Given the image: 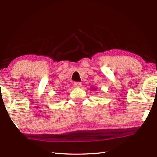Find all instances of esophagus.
<instances>
[{"instance_id": "1", "label": "esophagus", "mask_w": 157, "mask_h": 157, "mask_svg": "<svg viewBox=\"0 0 157 157\" xmlns=\"http://www.w3.org/2000/svg\"><path fill=\"white\" fill-rule=\"evenodd\" d=\"M73 85H74V86H75V87H80L82 86V83H81V82H74Z\"/></svg>"}]
</instances>
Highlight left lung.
Wrapping results in <instances>:
<instances>
[{
    "label": "left lung",
    "mask_w": 157,
    "mask_h": 157,
    "mask_svg": "<svg viewBox=\"0 0 157 157\" xmlns=\"http://www.w3.org/2000/svg\"><path fill=\"white\" fill-rule=\"evenodd\" d=\"M93 90H94V89H93Z\"/></svg>",
    "instance_id": "obj_1"
}]
</instances>
